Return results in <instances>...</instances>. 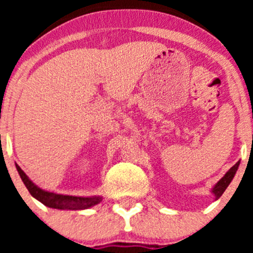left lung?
<instances>
[{"label":"left lung","mask_w":253,"mask_h":253,"mask_svg":"<svg viewBox=\"0 0 253 253\" xmlns=\"http://www.w3.org/2000/svg\"><path fill=\"white\" fill-rule=\"evenodd\" d=\"M239 165H240V163H236L233 168H230V169H229V171L226 172V174L224 175L223 177H221L220 180L215 183V185H214L213 188H211V193L214 195V198H215V200L220 198L221 195L224 193V191L226 190V187L230 185V182L233 181L234 176H235V174H236L237 169H239Z\"/></svg>","instance_id":"left-lung-1"}]
</instances>
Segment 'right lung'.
<instances>
[{"label":"right lung","mask_w":253,"mask_h":253,"mask_svg":"<svg viewBox=\"0 0 253 253\" xmlns=\"http://www.w3.org/2000/svg\"><path fill=\"white\" fill-rule=\"evenodd\" d=\"M17 171L19 174L20 178L24 182L25 187L28 188L30 195L34 198H37L39 202L50 208L55 209H65V211H81V209L90 208V207L98 205L101 202L103 197L100 196H91V197H78V196H68V195H60V193L50 192V191L42 190L38 187L27 175L16 165Z\"/></svg>","instance_id":"add662e5"}]
</instances>
